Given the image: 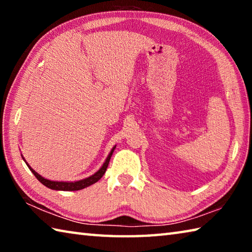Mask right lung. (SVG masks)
<instances>
[{
	"label": "right lung",
	"mask_w": 252,
	"mask_h": 252,
	"mask_svg": "<svg viewBox=\"0 0 252 252\" xmlns=\"http://www.w3.org/2000/svg\"><path fill=\"white\" fill-rule=\"evenodd\" d=\"M114 149H116V147H114L112 150H111L110 155L108 156V158H106L105 162L103 163V165H102L101 169L99 170V171L95 172L93 176L89 177V178H85L83 179V180H80V181H75V182H59V181H51V180H48V179H44L43 177H41L39 173H36L34 170L30 167V165L27 163L28 167L30 168V170H31L32 173L34 174V176L36 177L37 180H39L42 185H44L45 187L50 188V189L52 190H61V191H75V190H81V189H84V188H87L89 186L93 185V183H95L96 181H99L100 179L103 177V174L105 173L106 171V168H108L109 165V162H110V159H111V156H112V153L114 151Z\"/></svg>",
	"instance_id": "obj_1"
}]
</instances>
